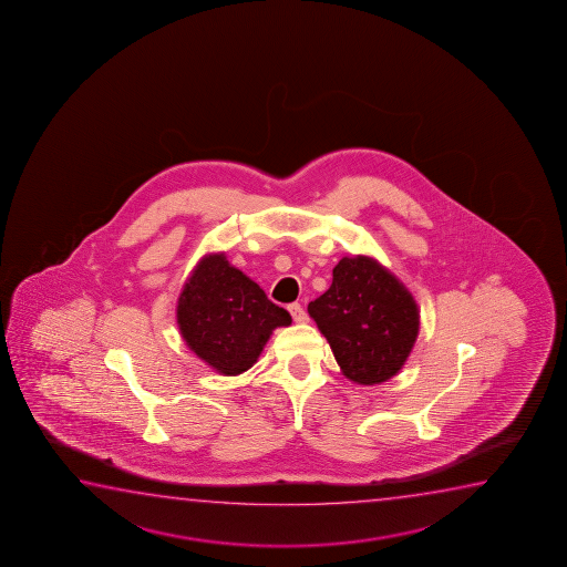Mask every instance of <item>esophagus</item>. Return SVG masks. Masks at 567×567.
<instances>
[{
    "instance_id": "esophagus-1",
    "label": "esophagus",
    "mask_w": 567,
    "mask_h": 567,
    "mask_svg": "<svg viewBox=\"0 0 567 567\" xmlns=\"http://www.w3.org/2000/svg\"><path fill=\"white\" fill-rule=\"evenodd\" d=\"M288 311H290V316H292L296 323H306V321H308V313L303 311L300 303H290V306H288Z\"/></svg>"
}]
</instances>
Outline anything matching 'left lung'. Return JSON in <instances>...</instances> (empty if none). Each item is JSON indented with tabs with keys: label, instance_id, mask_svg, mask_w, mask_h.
<instances>
[{
	"label": "left lung",
	"instance_id": "obj_1",
	"mask_svg": "<svg viewBox=\"0 0 567 567\" xmlns=\"http://www.w3.org/2000/svg\"><path fill=\"white\" fill-rule=\"evenodd\" d=\"M308 313L342 373L360 385L383 383L401 372L419 337V306L373 257H342L331 287L308 303Z\"/></svg>",
	"mask_w": 567,
	"mask_h": 567
}]
</instances>
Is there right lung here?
Instances as JSON below:
<instances>
[{
    "label": "right lung",
    "mask_w": 567,
    "mask_h": 567,
    "mask_svg": "<svg viewBox=\"0 0 567 567\" xmlns=\"http://www.w3.org/2000/svg\"><path fill=\"white\" fill-rule=\"evenodd\" d=\"M176 318L187 347L223 375L249 370L272 331L292 323L290 313L228 264L225 254H209L195 265L182 288Z\"/></svg>",
    "instance_id": "obj_1"
}]
</instances>
